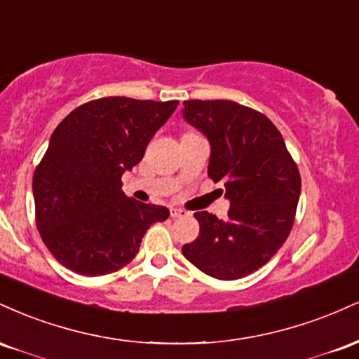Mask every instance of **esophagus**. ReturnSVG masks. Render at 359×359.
<instances>
[{
  "label": "esophagus",
  "mask_w": 359,
  "mask_h": 359,
  "mask_svg": "<svg viewBox=\"0 0 359 359\" xmlns=\"http://www.w3.org/2000/svg\"><path fill=\"white\" fill-rule=\"evenodd\" d=\"M170 216L174 217V219H177V217H185V216H189V212L184 211V209H170Z\"/></svg>",
  "instance_id": "obj_1"
}]
</instances>
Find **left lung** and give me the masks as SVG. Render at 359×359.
Listing matches in <instances>:
<instances>
[{
  "mask_svg": "<svg viewBox=\"0 0 359 359\" xmlns=\"http://www.w3.org/2000/svg\"><path fill=\"white\" fill-rule=\"evenodd\" d=\"M184 118L211 143L208 175L224 184L228 219L194 214L199 236L182 246L196 269L238 280L262 269L290 234L300 197L297 163L265 114L234 101H184Z\"/></svg>",
  "mask_w": 359,
  "mask_h": 359,
  "instance_id": "8db88e82",
  "label": "left lung"
}]
</instances>
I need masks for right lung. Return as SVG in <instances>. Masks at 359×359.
Returning a JSON list of instances; mask_svg holds the SVG:
<instances>
[{"mask_svg":"<svg viewBox=\"0 0 359 359\" xmlns=\"http://www.w3.org/2000/svg\"><path fill=\"white\" fill-rule=\"evenodd\" d=\"M179 101L101 97L62 119L34 174L35 219L42 241L65 269L100 277L137 257L142 238L170 212L130 199L121 175Z\"/></svg>","mask_w":359,"mask_h":359,"instance_id":"obj_1","label":"right lung"}]
</instances>
